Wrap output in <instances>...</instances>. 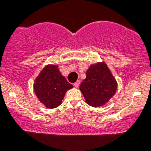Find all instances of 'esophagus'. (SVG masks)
I'll return each mask as SVG.
<instances>
[{
	"instance_id": "obj_1",
	"label": "esophagus",
	"mask_w": 151,
	"mask_h": 151,
	"mask_svg": "<svg viewBox=\"0 0 151 151\" xmlns=\"http://www.w3.org/2000/svg\"><path fill=\"white\" fill-rule=\"evenodd\" d=\"M80 80H77L76 83H74V86L75 87V88H78V87L80 86Z\"/></svg>"
}]
</instances>
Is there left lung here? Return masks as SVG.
<instances>
[{"label": "left lung", "instance_id": "1", "mask_svg": "<svg viewBox=\"0 0 151 151\" xmlns=\"http://www.w3.org/2000/svg\"><path fill=\"white\" fill-rule=\"evenodd\" d=\"M117 82L104 62L91 65L86 71V78L80 90L90 106L98 107L107 103L115 95Z\"/></svg>", "mask_w": 151, "mask_h": 151}]
</instances>
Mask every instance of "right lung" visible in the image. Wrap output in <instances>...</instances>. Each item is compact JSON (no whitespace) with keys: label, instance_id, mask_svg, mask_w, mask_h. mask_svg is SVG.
I'll list each match as a JSON object with an SVG mask.
<instances>
[{"label":"right lung","instance_id":"add662e5","mask_svg":"<svg viewBox=\"0 0 151 151\" xmlns=\"http://www.w3.org/2000/svg\"><path fill=\"white\" fill-rule=\"evenodd\" d=\"M73 85L68 83L56 65H47L42 70L33 83V88L39 101L49 109L62 104L65 93Z\"/></svg>","mask_w":151,"mask_h":151}]
</instances>
